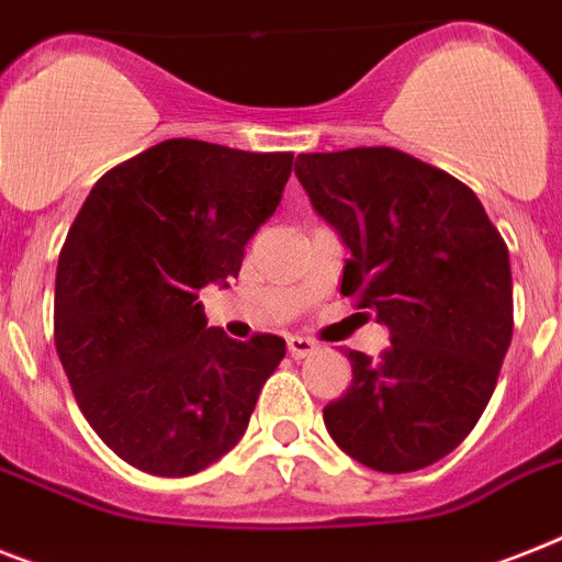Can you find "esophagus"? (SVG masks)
<instances>
[{"label": "esophagus", "mask_w": 562, "mask_h": 562, "mask_svg": "<svg viewBox=\"0 0 562 562\" xmlns=\"http://www.w3.org/2000/svg\"><path fill=\"white\" fill-rule=\"evenodd\" d=\"M314 352H317V344H314L312 337H300V335L289 337V355L294 360L308 358V355H314Z\"/></svg>", "instance_id": "esophagus-1"}]
</instances>
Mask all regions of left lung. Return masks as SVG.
I'll return each mask as SVG.
<instances>
[{
    "label": "left lung",
    "mask_w": 562,
    "mask_h": 562,
    "mask_svg": "<svg viewBox=\"0 0 562 562\" xmlns=\"http://www.w3.org/2000/svg\"><path fill=\"white\" fill-rule=\"evenodd\" d=\"M314 210L352 259L340 294L392 346L346 352L352 384L323 409L335 445L381 473L422 471L468 439L514 331L508 245L471 187L392 147L296 155Z\"/></svg>",
    "instance_id": "1"
}]
</instances>
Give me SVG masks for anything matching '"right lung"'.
<instances>
[{
	"label": "right lung",
	"instance_id": "add662e5",
	"mask_svg": "<svg viewBox=\"0 0 562 562\" xmlns=\"http://www.w3.org/2000/svg\"><path fill=\"white\" fill-rule=\"evenodd\" d=\"M291 153L170 138L117 164L57 262L54 346L103 445L153 476H190L245 436L285 340L207 328L199 291L236 277Z\"/></svg>",
	"mask_w": 562,
	"mask_h": 562
}]
</instances>
